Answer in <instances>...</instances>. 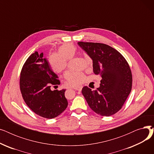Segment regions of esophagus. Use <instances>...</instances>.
<instances>
[{
  "mask_svg": "<svg viewBox=\"0 0 154 154\" xmlns=\"http://www.w3.org/2000/svg\"><path fill=\"white\" fill-rule=\"evenodd\" d=\"M74 89L75 90V91H82V87H75V88H74Z\"/></svg>",
  "mask_w": 154,
  "mask_h": 154,
  "instance_id": "1",
  "label": "esophagus"
}]
</instances>
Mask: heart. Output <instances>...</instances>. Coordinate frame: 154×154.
Here are the masks:
<instances>
[{
  "mask_svg": "<svg viewBox=\"0 0 154 154\" xmlns=\"http://www.w3.org/2000/svg\"><path fill=\"white\" fill-rule=\"evenodd\" d=\"M57 52H51L47 57V62L51 70L55 74L60 73L68 66V60L72 59L77 54V47L72 44L61 45L57 48ZM87 64L89 68L93 67V60L88 54L85 55ZM63 76L70 85L78 87L87 81L86 76L82 72L66 70Z\"/></svg>",
  "mask_w": 154,
  "mask_h": 154,
  "instance_id": "b5f03b06",
  "label": "heart"
}]
</instances>
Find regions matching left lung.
I'll return each mask as SVG.
<instances>
[{"label":"left lung","mask_w":154,"mask_h":154,"mask_svg":"<svg viewBox=\"0 0 154 154\" xmlns=\"http://www.w3.org/2000/svg\"><path fill=\"white\" fill-rule=\"evenodd\" d=\"M43 53L32 54L23 64L20 73V88L28 107L36 114L53 119L66 110L68 102L62 89L51 90V85H59L58 76L48 66Z\"/></svg>","instance_id":"1"}]
</instances>
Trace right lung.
<instances>
[{
	"instance_id": "right-lung-1",
	"label": "right lung",
	"mask_w": 154,
	"mask_h": 154,
	"mask_svg": "<svg viewBox=\"0 0 154 154\" xmlns=\"http://www.w3.org/2000/svg\"><path fill=\"white\" fill-rule=\"evenodd\" d=\"M93 60V71L101 77L100 87L82 93L91 109L102 116L114 115L122 109L132 90V72L127 60L112 47L101 43H77Z\"/></svg>"
}]
</instances>
